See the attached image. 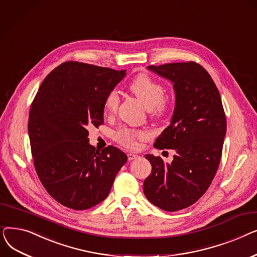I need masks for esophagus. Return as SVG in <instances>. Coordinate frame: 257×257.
<instances>
[{"instance_id": "obj_1", "label": "esophagus", "mask_w": 257, "mask_h": 257, "mask_svg": "<svg viewBox=\"0 0 257 257\" xmlns=\"http://www.w3.org/2000/svg\"><path fill=\"white\" fill-rule=\"evenodd\" d=\"M127 156H128V160H129V161H131V160H133V159H136V158L139 157V155L134 154V153H128Z\"/></svg>"}]
</instances>
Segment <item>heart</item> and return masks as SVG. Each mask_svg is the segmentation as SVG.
I'll return each mask as SVG.
<instances>
[{"label": "heart", "mask_w": 257, "mask_h": 257, "mask_svg": "<svg viewBox=\"0 0 257 257\" xmlns=\"http://www.w3.org/2000/svg\"><path fill=\"white\" fill-rule=\"evenodd\" d=\"M131 91L144 103L149 110L156 114L167 111L169 101L165 98V88L158 81L146 74H141L132 80L130 83ZM118 105V93L115 89L106 94L104 100V108L108 113H113ZM148 134L141 130L130 128H120L115 132V141L127 148H136L139 140L147 139Z\"/></svg>", "instance_id": "1"}]
</instances>
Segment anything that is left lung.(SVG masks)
Wrapping results in <instances>:
<instances>
[{"instance_id": "left-lung-1", "label": "left lung", "mask_w": 257, "mask_h": 257, "mask_svg": "<svg viewBox=\"0 0 257 257\" xmlns=\"http://www.w3.org/2000/svg\"><path fill=\"white\" fill-rule=\"evenodd\" d=\"M148 69L172 81L176 102L171 124L154 143L156 149L176 151L172 164L147 154L152 172L144 193L155 206L177 211L205 194L218 171L226 117L220 92L203 66L194 61L150 65Z\"/></svg>"}]
</instances>
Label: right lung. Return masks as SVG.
<instances>
[{"instance_id":"obj_1","label":"right lung","mask_w":257,"mask_h":257,"mask_svg":"<svg viewBox=\"0 0 257 257\" xmlns=\"http://www.w3.org/2000/svg\"><path fill=\"white\" fill-rule=\"evenodd\" d=\"M126 76L66 61L43 81L31 104L28 132L38 178L60 204L75 210L99 204L109 194L127 155L113 146L98 150L88 127L104 123V100Z\"/></svg>"}]
</instances>
